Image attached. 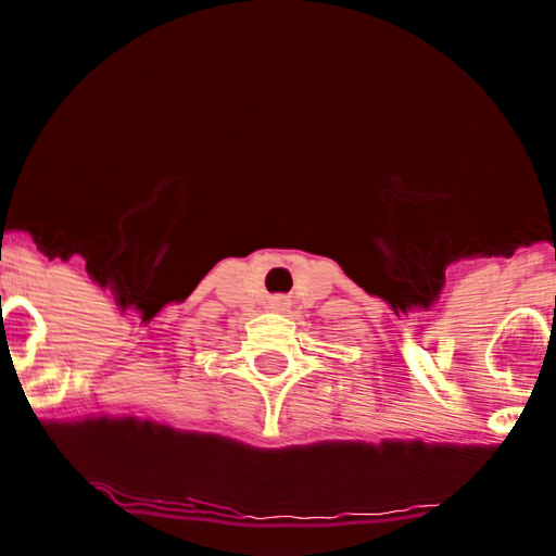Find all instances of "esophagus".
Wrapping results in <instances>:
<instances>
[{"label": "esophagus", "mask_w": 556, "mask_h": 556, "mask_svg": "<svg viewBox=\"0 0 556 556\" xmlns=\"http://www.w3.org/2000/svg\"><path fill=\"white\" fill-rule=\"evenodd\" d=\"M290 306V301L285 295H277V298H271V308H277V311H285Z\"/></svg>", "instance_id": "esophagus-1"}]
</instances>
